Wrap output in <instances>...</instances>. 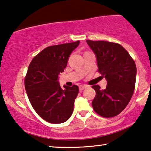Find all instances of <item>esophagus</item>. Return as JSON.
Segmentation results:
<instances>
[{
	"label": "esophagus",
	"mask_w": 151,
	"mask_h": 151,
	"mask_svg": "<svg viewBox=\"0 0 151 151\" xmlns=\"http://www.w3.org/2000/svg\"><path fill=\"white\" fill-rule=\"evenodd\" d=\"M86 86H79V90L80 91H82V90H83L85 89V88H86Z\"/></svg>",
	"instance_id": "esophagus-1"
}]
</instances>
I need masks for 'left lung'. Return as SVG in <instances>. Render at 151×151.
<instances>
[{
	"label": "left lung",
	"instance_id": "1",
	"mask_svg": "<svg viewBox=\"0 0 151 151\" xmlns=\"http://www.w3.org/2000/svg\"><path fill=\"white\" fill-rule=\"evenodd\" d=\"M86 42L96 56L98 71L107 82L104 90L98 85L92 87L96 92L92 105L100 116L113 117L125 109L134 94L137 71L135 62L120 44Z\"/></svg>",
	"mask_w": 151,
	"mask_h": 151
}]
</instances>
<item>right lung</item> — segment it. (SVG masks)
I'll use <instances>...</instances> for the list:
<instances>
[{"instance_id": "obj_1", "label": "right lung", "mask_w": 151, "mask_h": 151, "mask_svg": "<svg viewBox=\"0 0 151 151\" xmlns=\"http://www.w3.org/2000/svg\"><path fill=\"white\" fill-rule=\"evenodd\" d=\"M79 44L78 41L45 48L29 65L24 79L27 95L35 111L49 123H63L73 111L78 87L63 86L62 89L58 78Z\"/></svg>"}]
</instances>
